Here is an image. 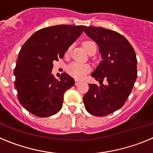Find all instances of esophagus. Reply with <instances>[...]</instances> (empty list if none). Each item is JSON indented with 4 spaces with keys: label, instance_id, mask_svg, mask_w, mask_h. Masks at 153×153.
Masks as SVG:
<instances>
[{
    "label": "esophagus",
    "instance_id": "34e87169",
    "mask_svg": "<svg viewBox=\"0 0 153 153\" xmlns=\"http://www.w3.org/2000/svg\"><path fill=\"white\" fill-rule=\"evenodd\" d=\"M79 83H80V81L79 79H75V85H78Z\"/></svg>",
    "mask_w": 153,
    "mask_h": 153
}]
</instances>
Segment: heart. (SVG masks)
Here are the masks:
<instances>
[{
	"label": "heart",
	"mask_w": 153,
	"mask_h": 153,
	"mask_svg": "<svg viewBox=\"0 0 153 153\" xmlns=\"http://www.w3.org/2000/svg\"><path fill=\"white\" fill-rule=\"evenodd\" d=\"M83 47L87 53L90 52L93 48H97V44L93 40H85L83 42ZM91 67L90 65L84 63L74 62L70 63L67 67V72L70 76L76 79H82L90 72Z\"/></svg>",
	"instance_id": "obj_1"
}]
</instances>
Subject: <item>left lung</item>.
I'll return each mask as SVG.
<instances>
[{
	"label": "left lung",
	"instance_id": "left-lung-1",
	"mask_svg": "<svg viewBox=\"0 0 153 153\" xmlns=\"http://www.w3.org/2000/svg\"><path fill=\"white\" fill-rule=\"evenodd\" d=\"M85 33L98 44L102 60L92 76L102 84H89L83 97L86 109L96 117H105L122 107L137 77V59L133 47L114 30L89 27ZM106 79L108 84L103 85Z\"/></svg>",
	"mask_w": 153,
	"mask_h": 153
}]
</instances>
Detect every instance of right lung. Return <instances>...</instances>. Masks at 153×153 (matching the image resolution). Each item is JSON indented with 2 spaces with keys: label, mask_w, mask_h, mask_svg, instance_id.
Listing matches in <instances>:
<instances>
[{
  "label": "right lung",
  "mask_w": 153,
  "mask_h": 153,
  "mask_svg": "<svg viewBox=\"0 0 153 153\" xmlns=\"http://www.w3.org/2000/svg\"><path fill=\"white\" fill-rule=\"evenodd\" d=\"M85 26L56 25L36 31L19 52L13 74L18 100L38 117H48L61 109L63 96L74 85L66 73L56 79L51 74L53 62L62 58L83 33Z\"/></svg>",
  "instance_id": "1"
}]
</instances>
